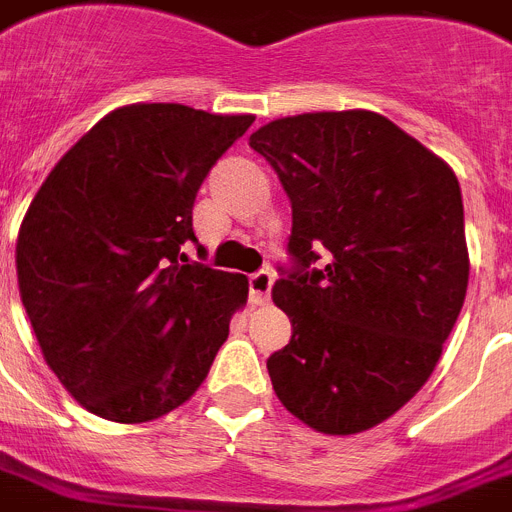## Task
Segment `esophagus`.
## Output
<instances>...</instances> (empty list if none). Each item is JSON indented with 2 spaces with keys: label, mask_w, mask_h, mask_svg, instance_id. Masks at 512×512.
<instances>
[{
  "label": "esophagus",
  "mask_w": 512,
  "mask_h": 512,
  "mask_svg": "<svg viewBox=\"0 0 512 512\" xmlns=\"http://www.w3.org/2000/svg\"><path fill=\"white\" fill-rule=\"evenodd\" d=\"M276 276L270 270H257L249 276V299L252 304H265L270 299V289H273Z\"/></svg>",
  "instance_id": "34e87169"
}]
</instances>
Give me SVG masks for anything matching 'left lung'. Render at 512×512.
<instances>
[{
	"instance_id": "1",
	"label": "left lung",
	"mask_w": 512,
	"mask_h": 512,
	"mask_svg": "<svg viewBox=\"0 0 512 512\" xmlns=\"http://www.w3.org/2000/svg\"><path fill=\"white\" fill-rule=\"evenodd\" d=\"M249 145L291 200L294 270L273 286L291 341L268 359L273 390L322 435L377 427L429 380L466 299L458 179L367 109L273 119Z\"/></svg>"
}]
</instances>
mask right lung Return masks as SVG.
Instances as JSON below:
<instances>
[{
    "label": "right lung",
    "mask_w": 512,
    "mask_h": 512,
    "mask_svg": "<svg viewBox=\"0 0 512 512\" xmlns=\"http://www.w3.org/2000/svg\"><path fill=\"white\" fill-rule=\"evenodd\" d=\"M255 122L182 103H130L46 176L17 234L20 299L64 390L119 424L179 409L247 304L242 273L187 263L210 166Z\"/></svg>",
    "instance_id": "1"
}]
</instances>
